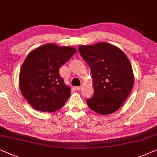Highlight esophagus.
<instances>
[{"instance_id": "34e87169", "label": "esophagus", "mask_w": 157, "mask_h": 157, "mask_svg": "<svg viewBox=\"0 0 157 157\" xmlns=\"http://www.w3.org/2000/svg\"><path fill=\"white\" fill-rule=\"evenodd\" d=\"M81 88H82V86H77V87H75V89L76 90H80Z\"/></svg>"}]
</instances>
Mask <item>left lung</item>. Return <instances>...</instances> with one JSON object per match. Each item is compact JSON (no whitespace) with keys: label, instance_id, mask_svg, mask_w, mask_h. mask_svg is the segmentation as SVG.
Here are the masks:
<instances>
[{"label":"left lung","instance_id":"8db88e82","mask_svg":"<svg viewBox=\"0 0 157 157\" xmlns=\"http://www.w3.org/2000/svg\"><path fill=\"white\" fill-rule=\"evenodd\" d=\"M93 76L94 94L87 99L89 108L100 115L116 111L127 99L133 85L132 67L120 49L108 43L78 47Z\"/></svg>","mask_w":157,"mask_h":157}]
</instances>
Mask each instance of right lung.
I'll return each mask as SVG.
<instances>
[{"label":"right lung","instance_id":"right-lung-1","mask_svg":"<svg viewBox=\"0 0 157 157\" xmlns=\"http://www.w3.org/2000/svg\"><path fill=\"white\" fill-rule=\"evenodd\" d=\"M71 47L48 44L27 56L19 75V86L28 103L41 112H54L63 107L70 95L59 69L74 55Z\"/></svg>","mask_w":157,"mask_h":157}]
</instances>
